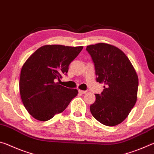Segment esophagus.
Wrapping results in <instances>:
<instances>
[{
    "mask_svg": "<svg viewBox=\"0 0 154 154\" xmlns=\"http://www.w3.org/2000/svg\"><path fill=\"white\" fill-rule=\"evenodd\" d=\"M79 92L81 94H86L88 92L87 91H85V90H79Z\"/></svg>",
    "mask_w": 154,
    "mask_h": 154,
    "instance_id": "obj_1",
    "label": "esophagus"
}]
</instances>
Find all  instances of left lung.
<instances>
[{
	"mask_svg": "<svg viewBox=\"0 0 154 154\" xmlns=\"http://www.w3.org/2000/svg\"><path fill=\"white\" fill-rule=\"evenodd\" d=\"M95 66L96 81L104 83L101 94L90 111L96 120L107 126L122 123L137 100L139 78L130 60L121 49L108 43L87 46Z\"/></svg>",
	"mask_w": 154,
	"mask_h": 154,
	"instance_id": "left-lung-1",
	"label": "left lung"
}]
</instances>
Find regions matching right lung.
Listing matches in <instances>:
<instances>
[{
    "instance_id": "obj_1",
    "label": "right lung",
    "mask_w": 154,
    "mask_h": 154,
    "mask_svg": "<svg viewBox=\"0 0 154 154\" xmlns=\"http://www.w3.org/2000/svg\"><path fill=\"white\" fill-rule=\"evenodd\" d=\"M83 47L43 45L34 52L21 69L20 93L26 109L34 118L48 121L63 112L77 89H69L57 82Z\"/></svg>"
}]
</instances>
